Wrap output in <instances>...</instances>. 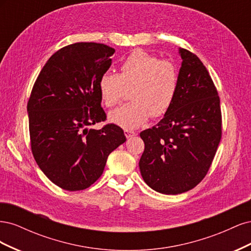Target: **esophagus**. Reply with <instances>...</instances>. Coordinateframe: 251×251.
<instances>
[{
  "instance_id": "esophagus-1",
  "label": "esophagus",
  "mask_w": 251,
  "mask_h": 251,
  "mask_svg": "<svg viewBox=\"0 0 251 251\" xmlns=\"http://www.w3.org/2000/svg\"><path fill=\"white\" fill-rule=\"evenodd\" d=\"M125 135H126V138H130V137H132V136L136 135V132L130 131V130H125Z\"/></svg>"
}]
</instances>
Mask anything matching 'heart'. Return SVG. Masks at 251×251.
I'll list each match as a JSON object with an SVG mask.
<instances>
[{
	"instance_id": "1",
	"label": "heart",
	"mask_w": 251,
	"mask_h": 251,
	"mask_svg": "<svg viewBox=\"0 0 251 251\" xmlns=\"http://www.w3.org/2000/svg\"><path fill=\"white\" fill-rule=\"evenodd\" d=\"M178 68L170 59H160L141 49L134 50L120 65L119 73L104 72L98 81L102 103L113 108L130 89L132 101L110 113L109 118L126 130H134L149 118L163 116L177 94Z\"/></svg>"
}]
</instances>
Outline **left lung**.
<instances>
[{
    "label": "left lung",
    "mask_w": 251,
    "mask_h": 251,
    "mask_svg": "<svg viewBox=\"0 0 251 251\" xmlns=\"http://www.w3.org/2000/svg\"><path fill=\"white\" fill-rule=\"evenodd\" d=\"M175 100L156 126L140 133L139 168L146 183L166 195L185 193L206 176L222 137L220 97L200 58L180 48Z\"/></svg>",
    "instance_id": "8db88e82"
}]
</instances>
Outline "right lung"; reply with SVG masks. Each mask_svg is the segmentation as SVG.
<instances>
[{
  "instance_id": "right-lung-1",
  "label": "right lung",
  "mask_w": 251,
  "mask_h": 251,
  "mask_svg": "<svg viewBox=\"0 0 251 251\" xmlns=\"http://www.w3.org/2000/svg\"><path fill=\"white\" fill-rule=\"evenodd\" d=\"M114 48L80 42L60 48L45 64L27 103L30 146L37 165L66 191L86 189L100 178L111 151L126 138L120 126H88L107 119L98 81Z\"/></svg>"
}]
</instances>
